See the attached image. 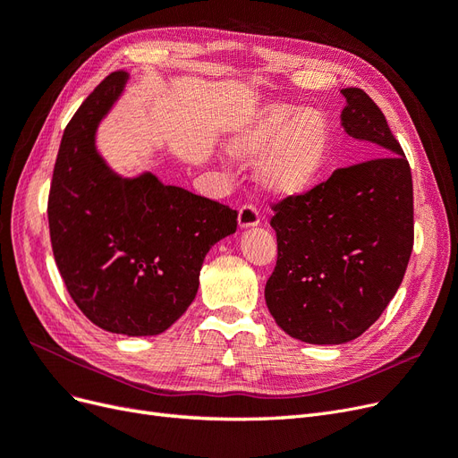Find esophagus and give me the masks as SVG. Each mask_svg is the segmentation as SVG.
<instances>
[{
    "mask_svg": "<svg viewBox=\"0 0 458 458\" xmlns=\"http://www.w3.org/2000/svg\"><path fill=\"white\" fill-rule=\"evenodd\" d=\"M238 223L242 228H252L260 225V211L255 203H245V206L240 208Z\"/></svg>",
    "mask_w": 458,
    "mask_h": 458,
    "instance_id": "esophagus-1",
    "label": "esophagus"
}]
</instances>
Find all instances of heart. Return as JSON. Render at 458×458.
<instances>
[{
  "label": "heart",
  "mask_w": 458,
  "mask_h": 458,
  "mask_svg": "<svg viewBox=\"0 0 458 458\" xmlns=\"http://www.w3.org/2000/svg\"><path fill=\"white\" fill-rule=\"evenodd\" d=\"M243 160H260V179L269 191L296 194L310 189L330 152V126L323 113L293 106L269 107L233 141Z\"/></svg>",
  "instance_id": "b5f03b06"
}]
</instances>
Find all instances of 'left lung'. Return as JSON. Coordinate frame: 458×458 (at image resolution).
<instances>
[{"instance_id":"left-lung-1","label":"left lung","mask_w":458,"mask_h":458,"mask_svg":"<svg viewBox=\"0 0 458 458\" xmlns=\"http://www.w3.org/2000/svg\"><path fill=\"white\" fill-rule=\"evenodd\" d=\"M342 124L377 158L337 167L311 191L274 203L277 262L266 283L276 323L306 344L335 345L364 334L396 294L413 249L410 162L381 109L344 89Z\"/></svg>"}]
</instances>
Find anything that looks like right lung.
<instances>
[{
	"instance_id": "add662e5",
	"label": "right lung",
	"mask_w": 458,
	"mask_h": 458,
	"mask_svg": "<svg viewBox=\"0 0 458 458\" xmlns=\"http://www.w3.org/2000/svg\"><path fill=\"white\" fill-rule=\"evenodd\" d=\"M113 72L67 123L48 192L58 272L82 315L124 335H157L189 310L208 250L238 228V211L162 184L121 179L99 158L94 131L123 92Z\"/></svg>"
}]
</instances>
